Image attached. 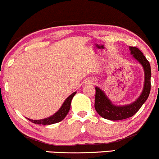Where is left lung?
Returning <instances> with one entry per match:
<instances>
[{
	"label": "left lung",
	"instance_id": "8db88e82",
	"mask_svg": "<svg viewBox=\"0 0 159 159\" xmlns=\"http://www.w3.org/2000/svg\"><path fill=\"white\" fill-rule=\"evenodd\" d=\"M131 54L143 65L145 71V83L143 93L136 102L125 106H115L107 98L105 93L98 87H95V108L100 116L111 120H119L134 116L144 102L147 100L151 90V66L143 54L136 47L129 46Z\"/></svg>",
	"mask_w": 159,
	"mask_h": 159
}]
</instances>
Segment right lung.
<instances>
[{
	"label": "right lung",
	"mask_w": 159,
	"mask_h": 159,
	"mask_svg": "<svg viewBox=\"0 0 159 159\" xmlns=\"http://www.w3.org/2000/svg\"><path fill=\"white\" fill-rule=\"evenodd\" d=\"M75 94H76V93H73L66 98L65 102L62 105V106L59 109L58 111L54 114V115L47 117V118L42 119V120H31V119L29 118L27 119L30 121H31V122L34 123V124H43V125H49V124H55V123L60 122V121L62 120L66 117V114L69 112L70 108L71 101H72V98L75 95Z\"/></svg>",
	"instance_id": "1"
}]
</instances>
